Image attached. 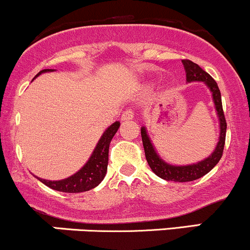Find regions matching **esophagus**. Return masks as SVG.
<instances>
[{"mask_svg":"<svg viewBox=\"0 0 250 250\" xmlns=\"http://www.w3.org/2000/svg\"><path fill=\"white\" fill-rule=\"evenodd\" d=\"M133 118V111L132 109H126V111L122 115V120L125 122V120H130Z\"/></svg>","mask_w":250,"mask_h":250,"instance_id":"obj_1","label":"esophagus"}]
</instances>
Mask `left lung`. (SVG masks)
I'll list each match as a JSON object with an SVG mask.
<instances>
[{
	"label": "left lung",
	"mask_w": 250,
	"mask_h": 250,
	"mask_svg": "<svg viewBox=\"0 0 250 250\" xmlns=\"http://www.w3.org/2000/svg\"><path fill=\"white\" fill-rule=\"evenodd\" d=\"M182 64H184L185 71H186L187 82H204L208 85V89L211 90L214 106H216L217 115H218L219 119V130H221V132H219V139L216 149L205 160L188 166H171L165 162L162 158L158 156L154 146L150 142L149 136L146 133V128H141L142 141H143L144 151H146V158L151 170L157 176H160L161 179L175 182L193 181V180H197L205 175V174H208L221 160L223 150H224L225 133H227V120H225L224 112H223L222 96L218 85H217V82L212 79L208 72L203 70L198 64L193 63L192 61L184 60Z\"/></svg>",
	"instance_id": "left-lung-1"
}]
</instances>
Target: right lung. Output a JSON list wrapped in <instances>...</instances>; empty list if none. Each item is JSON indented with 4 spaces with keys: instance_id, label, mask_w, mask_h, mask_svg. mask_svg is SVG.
Here are the masks:
<instances>
[{
    "instance_id": "right-lung-1",
    "label": "right lung",
    "mask_w": 250,
    "mask_h": 250,
    "mask_svg": "<svg viewBox=\"0 0 250 250\" xmlns=\"http://www.w3.org/2000/svg\"><path fill=\"white\" fill-rule=\"evenodd\" d=\"M53 71L52 69H44V70L39 71L36 75L39 76L42 72ZM34 77V79H36ZM120 123L115 122L107 128L101 136L100 141L96 144L95 149H94L92 156H90L88 162L85 163L83 167L77 171L74 175L69 176V178L60 180V181H50V180H44L38 178L44 185H46L50 188L58 190V192H65V193H80L85 192L94 188L98 186L101 181H103L107 171V166H108V149L109 143H111L112 138H113L115 133H117L118 128H119Z\"/></svg>"
}]
</instances>
